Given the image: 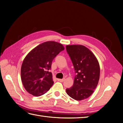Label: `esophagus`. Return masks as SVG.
Returning a JSON list of instances; mask_svg holds the SVG:
<instances>
[{"mask_svg":"<svg viewBox=\"0 0 123 123\" xmlns=\"http://www.w3.org/2000/svg\"><path fill=\"white\" fill-rule=\"evenodd\" d=\"M65 79H57V80L59 82H63L64 81Z\"/></svg>","mask_w":123,"mask_h":123,"instance_id":"esophagus-1","label":"esophagus"}]
</instances>
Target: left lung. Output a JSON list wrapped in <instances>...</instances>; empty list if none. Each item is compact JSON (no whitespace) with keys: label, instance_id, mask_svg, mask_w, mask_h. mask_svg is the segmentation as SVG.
<instances>
[{"label":"left lung","instance_id":"obj_1","mask_svg":"<svg viewBox=\"0 0 123 123\" xmlns=\"http://www.w3.org/2000/svg\"><path fill=\"white\" fill-rule=\"evenodd\" d=\"M76 75L72 87L66 89L74 99L81 100L89 98L97 87L100 75L98 59L87 48L82 45L66 46Z\"/></svg>","mask_w":123,"mask_h":123}]
</instances>
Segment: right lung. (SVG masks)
Here are the masks:
<instances>
[{
	"label": "right lung",
	"mask_w": 123,
	"mask_h": 123,
	"mask_svg": "<svg viewBox=\"0 0 123 123\" xmlns=\"http://www.w3.org/2000/svg\"><path fill=\"white\" fill-rule=\"evenodd\" d=\"M64 50L61 43L49 41L40 44L26 56L21 68V79L30 94L39 96L49 90L54 83L49 72L52 62Z\"/></svg>",
	"instance_id": "1"
}]
</instances>
